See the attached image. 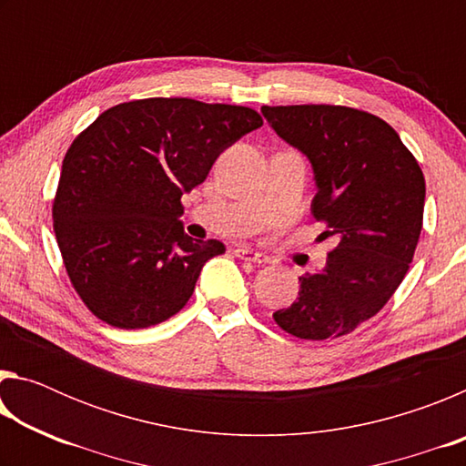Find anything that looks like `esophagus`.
I'll list each match as a JSON object with an SVG mask.
<instances>
[{"label":"esophagus","mask_w":466,"mask_h":466,"mask_svg":"<svg viewBox=\"0 0 466 466\" xmlns=\"http://www.w3.org/2000/svg\"><path fill=\"white\" fill-rule=\"evenodd\" d=\"M234 255L238 257V258H242V261H250V263H258V265L269 263V258H267L263 252H257V250H252L248 247H236L234 248Z\"/></svg>","instance_id":"esophagus-1"}]
</instances>
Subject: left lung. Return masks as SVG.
Segmentation results:
<instances>
[{"label": "left lung", "instance_id": "8db88e82", "mask_svg": "<svg viewBox=\"0 0 466 466\" xmlns=\"http://www.w3.org/2000/svg\"><path fill=\"white\" fill-rule=\"evenodd\" d=\"M317 180L310 211L337 247L325 269L299 278L296 302L273 312L309 341L343 337L384 309L405 279L423 226L425 178L399 133L380 116L335 105L263 106Z\"/></svg>", "mask_w": 466, "mask_h": 466}]
</instances>
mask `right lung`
Wrapping results in <instances>:
<instances>
[{
	"mask_svg": "<svg viewBox=\"0 0 466 466\" xmlns=\"http://www.w3.org/2000/svg\"><path fill=\"white\" fill-rule=\"evenodd\" d=\"M261 125L248 106L144 98L105 110L74 139L53 230L69 281L94 317L146 329L183 309L203 265L226 247L185 234L180 197Z\"/></svg>",
	"mask_w": 466,
	"mask_h": 466,
	"instance_id": "1",
	"label": "right lung"
}]
</instances>
